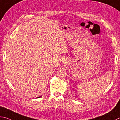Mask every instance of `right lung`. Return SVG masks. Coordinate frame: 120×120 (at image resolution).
I'll use <instances>...</instances> for the list:
<instances>
[{
  "instance_id": "obj_1",
  "label": "right lung",
  "mask_w": 120,
  "mask_h": 120,
  "mask_svg": "<svg viewBox=\"0 0 120 120\" xmlns=\"http://www.w3.org/2000/svg\"><path fill=\"white\" fill-rule=\"evenodd\" d=\"M41 97V96H39V97H37L36 98H40V97Z\"/></svg>"
}]
</instances>
